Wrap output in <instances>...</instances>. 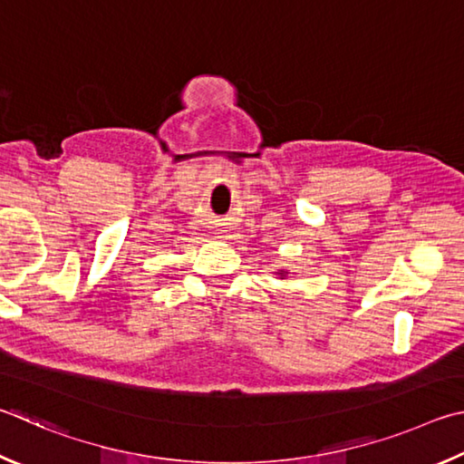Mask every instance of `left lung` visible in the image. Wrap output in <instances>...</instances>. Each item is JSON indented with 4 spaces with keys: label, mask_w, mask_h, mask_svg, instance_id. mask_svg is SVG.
Instances as JSON below:
<instances>
[{
    "label": "left lung",
    "mask_w": 464,
    "mask_h": 464,
    "mask_svg": "<svg viewBox=\"0 0 464 464\" xmlns=\"http://www.w3.org/2000/svg\"><path fill=\"white\" fill-rule=\"evenodd\" d=\"M275 275H277L279 279H287V277H289V271H285V269H279V271H275Z\"/></svg>",
    "instance_id": "obj_1"
}]
</instances>
